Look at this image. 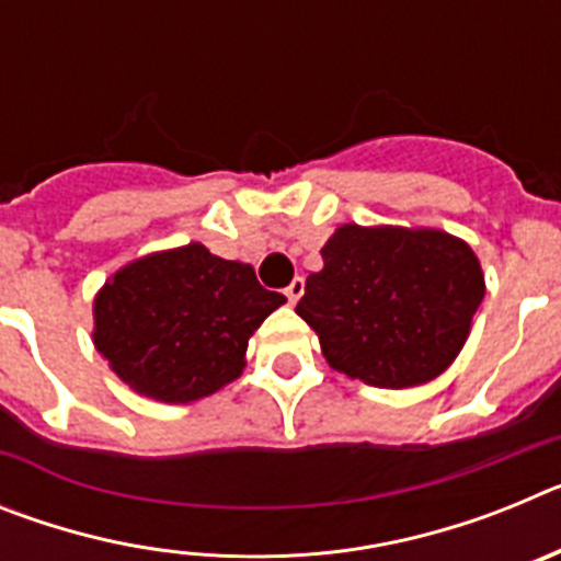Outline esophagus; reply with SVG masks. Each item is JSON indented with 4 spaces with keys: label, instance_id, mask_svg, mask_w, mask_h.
Segmentation results:
<instances>
[{
    "label": "esophagus",
    "instance_id": "obj_1",
    "mask_svg": "<svg viewBox=\"0 0 561 561\" xmlns=\"http://www.w3.org/2000/svg\"><path fill=\"white\" fill-rule=\"evenodd\" d=\"M304 289H306L304 277H295V280H291V284L286 286V297H289V304H291V306H295L297 300H300V295H304Z\"/></svg>",
    "mask_w": 561,
    "mask_h": 561
}]
</instances>
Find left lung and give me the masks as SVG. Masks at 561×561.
<instances>
[{
	"instance_id": "left-lung-1",
	"label": "left lung",
	"mask_w": 561,
	"mask_h": 561,
	"mask_svg": "<svg viewBox=\"0 0 561 561\" xmlns=\"http://www.w3.org/2000/svg\"><path fill=\"white\" fill-rule=\"evenodd\" d=\"M297 314L325 362L374 388H415L453 365L485 295L472 247L444 230L342 225Z\"/></svg>"
}]
</instances>
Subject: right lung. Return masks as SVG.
I'll list each match as a JSON object with an SVG mask.
<instances>
[{
  "mask_svg": "<svg viewBox=\"0 0 561 561\" xmlns=\"http://www.w3.org/2000/svg\"><path fill=\"white\" fill-rule=\"evenodd\" d=\"M286 297L207 247L137 257L95 297V348L128 388L168 404L216 393L244 370L247 342Z\"/></svg>",
  "mask_w": 561,
  "mask_h": 561,
  "instance_id": "1",
  "label": "right lung"
}]
</instances>
